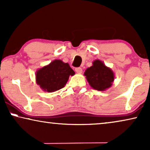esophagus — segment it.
Segmentation results:
<instances>
[{"instance_id":"1","label":"esophagus","mask_w":150,"mask_h":150,"mask_svg":"<svg viewBox=\"0 0 150 150\" xmlns=\"http://www.w3.org/2000/svg\"><path fill=\"white\" fill-rule=\"evenodd\" d=\"M75 71H76L78 74H81L83 72V69H82L81 67H76V68L75 69Z\"/></svg>"}]
</instances>
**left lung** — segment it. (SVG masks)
Returning <instances> with one entry per match:
<instances>
[{"instance_id": "left-lung-1", "label": "left lung", "mask_w": 150, "mask_h": 150, "mask_svg": "<svg viewBox=\"0 0 150 150\" xmlns=\"http://www.w3.org/2000/svg\"><path fill=\"white\" fill-rule=\"evenodd\" d=\"M85 76L91 87L98 91L109 88L114 81L112 71L100 60L93 61V65L86 69Z\"/></svg>"}]
</instances>
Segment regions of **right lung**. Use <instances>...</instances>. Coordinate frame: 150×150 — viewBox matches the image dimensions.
I'll return each mask as SVG.
<instances>
[{"mask_svg":"<svg viewBox=\"0 0 150 150\" xmlns=\"http://www.w3.org/2000/svg\"><path fill=\"white\" fill-rule=\"evenodd\" d=\"M74 74L68 63H63L61 60H54L38 70L36 81L44 91L54 92L64 87L69 76Z\"/></svg>","mask_w":150,"mask_h":150,"instance_id":"add662e5","label":"right lung"}]
</instances>
